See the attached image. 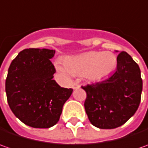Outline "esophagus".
Returning <instances> with one entry per match:
<instances>
[{
    "mask_svg": "<svg viewBox=\"0 0 148 148\" xmlns=\"http://www.w3.org/2000/svg\"><path fill=\"white\" fill-rule=\"evenodd\" d=\"M72 86V89H74V90H75V89L79 88V87H80V85H78L77 83L74 82L73 84H72V86Z\"/></svg>",
    "mask_w": 148,
    "mask_h": 148,
    "instance_id": "34e87169",
    "label": "esophagus"
}]
</instances>
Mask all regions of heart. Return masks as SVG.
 <instances>
[{
    "label": "heart",
    "mask_w": 148,
    "mask_h": 148,
    "mask_svg": "<svg viewBox=\"0 0 148 148\" xmlns=\"http://www.w3.org/2000/svg\"><path fill=\"white\" fill-rule=\"evenodd\" d=\"M118 59L111 52L90 51L77 56L67 57L64 66L58 62L57 69L62 73L85 77L89 81L99 82L111 75L115 70Z\"/></svg>",
    "instance_id": "heart-1"
}]
</instances>
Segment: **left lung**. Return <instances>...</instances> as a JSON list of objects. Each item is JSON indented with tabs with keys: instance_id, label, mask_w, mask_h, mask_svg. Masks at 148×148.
Here are the masks:
<instances>
[{
	"instance_id": "1",
	"label": "left lung",
	"mask_w": 148,
	"mask_h": 148,
	"mask_svg": "<svg viewBox=\"0 0 148 148\" xmlns=\"http://www.w3.org/2000/svg\"><path fill=\"white\" fill-rule=\"evenodd\" d=\"M115 72L106 80L82 86L90 122L103 129L123 125L135 114L141 101L143 80L138 65L126 52L117 57Z\"/></svg>"
}]
</instances>
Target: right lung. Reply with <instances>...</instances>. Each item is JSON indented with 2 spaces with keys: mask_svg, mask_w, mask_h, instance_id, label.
<instances>
[{
  "mask_svg": "<svg viewBox=\"0 0 148 148\" xmlns=\"http://www.w3.org/2000/svg\"><path fill=\"white\" fill-rule=\"evenodd\" d=\"M54 54L51 49H25L8 69L5 92L9 106L21 122L32 128L55 125L73 91L61 87L53 79L56 70L50 59Z\"/></svg>",
  "mask_w": 148,
  "mask_h": 148,
  "instance_id": "1",
  "label": "right lung"
}]
</instances>
